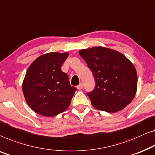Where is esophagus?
<instances>
[{
  "instance_id": "1",
  "label": "esophagus",
  "mask_w": 155,
  "mask_h": 155,
  "mask_svg": "<svg viewBox=\"0 0 155 155\" xmlns=\"http://www.w3.org/2000/svg\"><path fill=\"white\" fill-rule=\"evenodd\" d=\"M82 87H83V84H82V82L80 83V84L78 85V86H77V88H78V89H82Z\"/></svg>"
}]
</instances>
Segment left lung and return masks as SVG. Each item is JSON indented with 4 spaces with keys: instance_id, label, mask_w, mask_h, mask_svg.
Returning <instances> with one entry per match:
<instances>
[{
    "instance_id": "obj_1",
    "label": "left lung",
    "mask_w": 155,
    "mask_h": 155,
    "mask_svg": "<svg viewBox=\"0 0 155 155\" xmlns=\"http://www.w3.org/2000/svg\"><path fill=\"white\" fill-rule=\"evenodd\" d=\"M79 54L95 79V88L87 93L95 108L115 113L131 102L137 89V73L124 55L104 47L84 49Z\"/></svg>"
}]
</instances>
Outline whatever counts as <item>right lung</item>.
I'll list each match as a JSON object with an SVG mask.
<instances>
[{"instance_id": "1", "label": "right lung", "mask_w": 155, "mask_h": 155, "mask_svg": "<svg viewBox=\"0 0 155 155\" xmlns=\"http://www.w3.org/2000/svg\"><path fill=\"white\" fill-rule=\"evenodd\" d=\"M68 53L50 52L40 56L28 68L22 90L28 106L35 113L54 117L68 108L77 89L71 86L61 67Z\"/></svg>"}]
</instances>
